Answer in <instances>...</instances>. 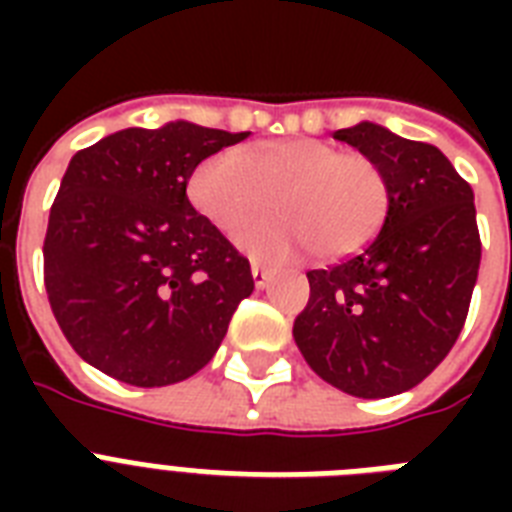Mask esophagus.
<instances>
[{
  "mask_svg": "<svg viewBox=\"0 0 512 512\" xmlns=\"http://www.w3.org/2000/svg\"><path fill=\"white\" fill-rule=\"evenodd\" d=\"M252 279H255V287H268V281H271V271L260 263H252Z\"/></svg>",
  "mask_w": 512,
  "mask_h": 512,
  "instance_id": "esophagus-1",
  "label": "esophagus"
}]
</instances>
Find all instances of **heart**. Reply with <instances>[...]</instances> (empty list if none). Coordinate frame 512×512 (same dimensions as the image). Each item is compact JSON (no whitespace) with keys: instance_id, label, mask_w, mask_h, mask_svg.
I'll return each instance as SVG.
<instances>
[{"instance_id":"obj_1","label":"heart","mask_w":512,"mask_h":512,"mask_svg":"<svg viewBox=\"0 0 512 512\" xmlns=\"http://www.w3.org/2000/svg\"><path fill=\"white\" fill-rule=\"evenodd\" d=\"M188 193L225 233L271 212L279 199L281 217L239 236V247L257 260H287L313 247L327 257L356 252L380 228L390 204L388 175L372 156L345 154L316 138L225 148L196 167Z\"/></svg>"}]
</instances>
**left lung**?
Instances as JSON below:
<instances>
[{
	"instance_id": "1",
	"label": "left lung",
	"mask_w": 512,
	"mask_h": 512,
	"mask_svg": "<svg viewBox=\"0 0 512 512\" xmlns=\"http://www.w3.org/2000/svg\"><path fill=\"white\" fill-rule=\"evenodd\" d=\"M335 138L372 156L390 183L382 231L364 252L308 271L297 348L321 380L358 398L420 385L468 319L481 265L473 188L436 146L361 122Z\"/></svg>"
}]
</instances>
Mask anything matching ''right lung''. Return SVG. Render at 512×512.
<instances>
[{
  "label": "right lung",
  "mask_w": 512,
  "mask_h": 512,
  "mask_svg": "<svg viewBox=\"0 0 512 512\" xmlns=\"http://www.w3.org/2000/svg\"><path fill=\"white\" fill-rule=\"evenodd\" d=\"M247 135L170 122L76 151L50 209L44 287L87 364L162 388L212 361L255 281L247 257L191 207L185 185L207 156Z\"/></svg>",
  "instance_id": "1"
}]
</instances>
